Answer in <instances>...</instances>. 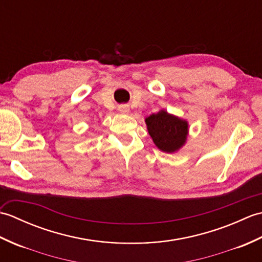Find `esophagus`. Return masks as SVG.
Listing matches in <instances>:
<instances>
[{
  "instance_id": "obj_1",
  "label": "esophagus",
  "mask_w": 262,
  "mask_h": 262,
  "mask_svg": "<svg viewBox=\"0 0 262 262\" xmlns=\"http://www.w3.org/2000/svg\"><path fill=\"white\" fill-rule=\"evenodd\" d=\"M118 110L121 114H128V111H129V107H128L127 104H120V105H118Z\"/></svg>"
}]
</instances>
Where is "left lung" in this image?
<instances>
[{
	"mask_svg": "<svg viewBox=\"0 0 262 262\" xmlns=\"http://www.w3.org/2000/svg\"><path fill=\"white\" fill-rule=\"evenodd\" d=\"M145 121L149 135L161 151L176 152L185 144L188 134L186 120L161 110L160 113L147 117Z\"/></svg>",
	"mask_w": 262,
	"mask_h": 262,
	"instance_id": "obj_1",
	"label": "left lung"
}]
</instances>
